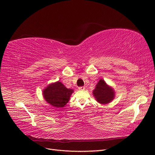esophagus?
Segmentation results:
<instances>
[{
  "label": "esophagus",
  "instance_id": "1",
  "mask_svg": "<svg viewBox=\"0 0 155 155\" xmlns=\"http://www.w3.org/2000/svg\"><path fill=\"white\" fill-rule=\"evenodd\" d=\"M78 89L80 90H84L85 89V87H78Z\"/></svg>",
  "mask_w": 155,
  "mask_h": 155
}]
</instances>
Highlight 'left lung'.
<instances>
[{
  "label": "left lung",
  "mask_w": 155,
  "mask_h": 155,
  "mask_svg": "<svg viewBox=\"0 0 155 155\" xmlns=\"http://www.w3.org/2000/svg\"><path fill=\"white\" fill-rule=\"evenodd\" d=\"M93 94L96 100L101 104H107L115 98V91L111 87H109L104 80L101 79L98 82Z\"/></svg>",
  "instance_id": "1"
}]
</instances>
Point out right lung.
<instances>
[{"instance_id":"1","label":"right lung","mask_w":155,"mask_h":155,"mask_svg":"<svg viewBox=\"0 0 155 155\" xmlns=\"http://www.w3.org/2000/svg\"><path fill=\"white\" fill-rule=\"evenodd\" d=\"M73 92V90L66 88L58 81L48 85L43 90V95L45 101L51 106L62 108L68 102Z\"/></svg>"}]
</instances>
